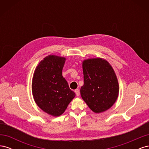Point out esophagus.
Segmentation results:
<instances>
[{"instance_id": "1", "label": "esophagus", "mask_w": 149, "mask_h": 149, "mask_svg": "<svg viewBox=\"0 0 149 149\" xmlns=\"http://www.w3.org/2000/svg\"><path fill=\"white\" fill-rule=\"evenodd\" d=\"M74 92H75V93H76V95L77 96H79V89H75V90H74Z\"/></svg>"}]
</instances>
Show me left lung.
<instances>
[{
	"instance_id": "obj_1",
	"label": "left lung",
	"mask_w": 149,
	"mask_h": 149,
	"mask_svg": "<svg viewBox=\"0 0 149 149\" xmlns=\"http://www.w3.org/2000/svg\"><path fill=\"white\" fill-rule=\"evenodd\" d=\"M84 85L80 89L83 100L93 112L100 113L114 104L119 94V84L112 66L102 58L83 63Z\"/></svg>"
}]
</instances>
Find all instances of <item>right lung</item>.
Listing matches in <instances>:
<instances>
[{"label": "right lung", "mask_w": 149, "mask_h": 149, "mask_svg": "<svg viewBox=\"0 0 149 149\" xmlns=\"http://www.w3.org/2000/svg\"><path fill=\"white\" fill-rule=\"evenodd\" d=\"M65 60L55 55L45 57L35 69L32 80L35 102L43 111L56 117L63 113L75 96L62 76Z\"/></svg>", "instance_id": "1"}]
</instances>
